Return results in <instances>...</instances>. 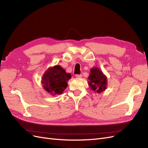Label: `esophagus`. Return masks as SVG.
Instances as JSON below:
<instances>
[{
	"instance_id": "obj_1",
	"label": "esophagus",
	"mask_w": 148,
	"mask_h": 148,
	"mask_svg": "<svg viewBox=\"0 0 148 148\" xmlns=\"http://www.w3.org/2000/svg\"><path fill=\"white\" fill-rule=\"evenodd\" d=\"M76 77L77 78H82V75H76Z\"/></svg>"
}]
</instances>
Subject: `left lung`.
Wrapping results in <instances>:
<instances>
[{
	"instance_id": "left-lung-1",
	"label": "left lung",
	"mask_w": 148,
	"mask_h": 148,
	"mask_svg": "<svg viewBox=\"0 0 148 148\" xmlns=\"http://www.w3.org/2000/svg\"><path fill=\"white\" fill-rule=\"evenodd\" d=\"M88 79V84L91 89L96 92L100 93L106 90L107 88V80L106 75L99 69L95 67L90 70Z\"/></svg>"
}]
</instances>
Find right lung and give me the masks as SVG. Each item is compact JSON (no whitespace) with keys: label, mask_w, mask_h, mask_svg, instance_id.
<instances>
[{"label":"right lung","mask_w":148,"mask_h":148,"mask_svg":"<svg viewBox=\"0 0 148 148\" xmlns=\"http://www.w3.org/2000/svg\"><path fill=\"white\" fill-rule=\"evenodd\" d=\"M71 78L70 73H67L60 65H56L48 69L42 77L43 88L53 96L60 95L66 88L67 82Z\"/></svg>","instance_id":"1"}]
</instances>
